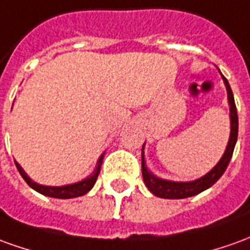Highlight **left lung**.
<instances>
[{"instance_id":"obj_1","label":"left lung","mask_w":250,"mask_h":250,"mask_svg":"<svg viewBox=\"0 0 250 250\" xmlns=\"http://www.w3.org/2000/svg\"><path fill=\"white\" fill-rule=\"evenodd\" d=\"M222 76V74H221ZM223 83L228 90V101L230 107V137H229L228 146L225 153L221 157V160L216 162V165L211 169L208 173H206L202 177L192 181H173V180L161 179L155 176L153 172H150L149 167L146 165L145 160V143L142 146V177L145 184L147 187L153 195L162 199H186L195 196L200 192L208 189L210 187L215 184L221 176L225 173L229 162L231 160V155L234 151L235 143H237V137H238V116H237V108H235L234 96L231 92V88L229 85L228 80L222 76Z\"/></svg>"}]
</instances>
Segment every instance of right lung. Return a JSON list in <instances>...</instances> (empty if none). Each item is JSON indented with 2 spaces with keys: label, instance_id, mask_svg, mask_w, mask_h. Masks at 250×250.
I'll return each mask as SVG.
<instances>
[{
  "label": "right lung",
  "instance_id": "obj_1",
  "mask_svg": "<svg viewBox=\"0 0 250 250\" xmlns=\"http://www.w3.org/2000/svg\"><path fill=\"white\" fill-rule=\"evenodd\" d=\"M104 154H105V151L99 157L97 164H96L95 170L89 174L88 177H85V179L81 180V181L73 183V184H66V186H61V187L42 186V184H39V183L34 181V180L31 179V177L25 173V170L22 169L21 165H20L19 162L15 161V164H16V167H17V170H19L20 174H21L22 179L25 180V183H27L28 186L31 187L32 189H35L36 192H39V193L44 195V196H50V198L73 199V198H78V196H83V195L88 193V192L93 188L96 180H97V177H99V173H100L101 164H103Z\"/></svg>",
  "mask_w": 250,
  "mask_h": 250
}]
</instances>
